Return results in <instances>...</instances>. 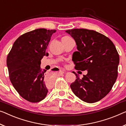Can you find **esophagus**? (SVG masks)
Instances as JSON below:
<instances>
[{"instance_id":"esophagus-1","label":"esophagus","mask_w":126,"mask_h":126,"mask_svg":"<svg viewBox=\"0 0 126 126\" xmlns=\"http://www.w3.org/2000/svg\"><path fill=\"white\" fill-rule=\"evenodd\" d=\"M60 72H61L62 74H64L65 71L64 70H60Z\"/></svg>"}]
</instances>
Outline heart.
Segmentation results:
<instances>
[{
    "label": "heart",
    "instance_id": "1",
    "mask_svg": "<svg viewBox=\"0 0 126 126\" xmlns=\"http://www.w3.org/2000/svg\"><path fill=\"white\" fill-rule=\"evenodd\" d=\"M71 39H72V38H71V37L68 36V35H65V36H63L62 38V42H67V41L71 40Z\"/></svg>",
    "mask_w": 126,
    "mask_h": 126
}]
</instances>
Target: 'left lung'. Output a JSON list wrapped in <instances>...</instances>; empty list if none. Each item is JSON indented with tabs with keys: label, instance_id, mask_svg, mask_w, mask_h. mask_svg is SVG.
<instances>
[{
	"label": "left lung",
	"instance_id": "obj_1",
	"mask_svg": "<svg viewBox=\"0 0 126 126\" xmlns=\"http://www.w3.org/2000/svg\"><path fill=\"white\" fill-rule=\"evenodd\" d=\"M76 41L78 51L74 52L75 68L87 70L86 75L76 79L70 87L82 101L94 103L111 91L118 77L119 56L115 45L102 34L93 30L73 29L65 31Z\"/></svg>",
	"mask_w": 126,
	"mask_h": 126
}]
</instances>
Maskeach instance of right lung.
Wrapping results in <instances>:
<instances>
[{
    "instance_id": "add662e5",
    "label": "right lung",
    "mask_w": 126,
    "mask_h": 126,
    "mask_svg": "<svg viewBox=\"0 0 126 126\" xmlns=\"http://www.w3.org/2000/svg\"><path fill=\"white\" fill-rule=\"evenodd\" d=\"M55 30L40 28L25 33L15 41L7 55V65L11 83L22 98L38 102L46 97L52 81L45 77L41 60L48 55L46 49Z\"/></svg>"
}]
</instances>
